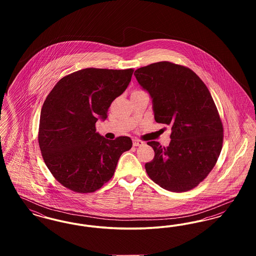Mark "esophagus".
<instances>
[{
    "mask_svg": "<svg viewBox=\"0 0 256 256\" xmlns=\"http://www.w3.org/2000/svg\"><path fill=\"white\" fill-rule=\"evenodd\" d=\"M145 143L142 141V140H139V139H134V146H143Z\"/></svg>",
    "mask_w": 256,
    "mask_h": 256,
    "instance_id": "1",
    "label": "esophagus"
}]
</instances>
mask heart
I'll return each instance as SVG.
<instances>
[{"instance_id":"heart-1","label":"heart","mask_w":256,"mask_h":256,"mask_svg":"<svg viewBox=\"0 0 256 256\" xmlns=\"http://www.w3.org/2000/svg\"><path fill=\"white\" fill-rule=\"evenodd\" d=\"M136 91H138V90H136Z\"/></svg>"}]
</instances>
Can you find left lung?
<instances>
[{
	"label": "left lung",
	"instance_id": "obj_1",
	"mask_svg": "<svg viewBox=\"0 0 256 256\" xmlns=\"http://www.w3.org/2000/svg\"><path fill=\"white\" fill-rule=\"evenodd\" d=\"M134 74L152 98L156 121L172 126L169 146L146 143L154 150L145 164L148 176L170 192L194 189L214 168L222 146L224 126L213 98L195 72L170 61Z\"/></svg>",
	"mask_w": 256,
	"mask_h": 256
}]
</instances>
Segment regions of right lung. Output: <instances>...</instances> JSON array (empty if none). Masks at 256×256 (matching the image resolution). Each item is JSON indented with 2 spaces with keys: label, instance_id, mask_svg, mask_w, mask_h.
I'll list each match as a JSON object with an SVG mask.
<instances>
[{
  "label": "right lung",
  "instance_id": "right-lung-1",
  "mask_svg": "<svg viewBox=\"0 0 256 256\" xmlns=\"http://www.w3.org/2000/svg\"><path fill=\"white\" fill-rule=\"evenodd\" d=\"M134 69L86 68L63 76L46 98L40 114L38 143L52 176L76 193H93L110 182L128 136L108 140L96 132L111 102L128 86Z\"/></svg>",
  "mask_w": 256,
  "mask_h": 256
}]
</instances>
